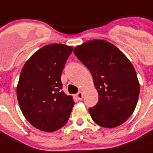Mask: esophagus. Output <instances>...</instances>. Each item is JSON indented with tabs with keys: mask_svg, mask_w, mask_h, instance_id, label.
<instances>
[{
	"mask_svg": "<svg viewBox=\"0 0 153 153\" xmlns=\"http://www.w3.org/2000/svg\"><path fill=\"white\" fill-rule=\"evenodd\" d=\"M76 98L78 100H81L83 99V92L82 91H79L78 93L76 94Z\"/></svg>",
	"mask_w": 153,
	"mask_h": 153,
	"instance_id": "esophagus-1",
	"label": "esophagus"
}]
</instances>
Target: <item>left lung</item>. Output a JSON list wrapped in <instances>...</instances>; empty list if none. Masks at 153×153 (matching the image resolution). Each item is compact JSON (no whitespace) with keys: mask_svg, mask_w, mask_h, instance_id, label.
<instances>
[{"mask_svg":"<svg viewBox=\"0 0 153 153\" xmlns=\"http://www.w3.org/2000/svg\"><path fill=\"white\" fill-rule=\"evenodd\" d=\"M73 52L91 72L99 93L98 102L88 109L94 122L105 128L125 123L136 107L140 92L131 62L105 40L84 42Z\"/></svg>","mask_w":153,"mask_h":153,"instance_id":"obj_1","label":"left lung"}]
</instances>
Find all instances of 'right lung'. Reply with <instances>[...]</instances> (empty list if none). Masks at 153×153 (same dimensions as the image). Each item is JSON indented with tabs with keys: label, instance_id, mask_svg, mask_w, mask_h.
<instances>
[{
	"label": "right lung",
	"instance_id": "add662e5",
	"mask_svg": "<svg viewBox=\"0 0 153 153\" xmlns=\"http://www.w3.org/2000/svg\"><path fill=\"white\" fill-rule=\"evenodd\" d=\"M73 50L63 44L47 45L22 69L16 91L19 107L27 120L40 130L56 131L69 120L75 102L62 91L61 76Z\"/></svg>",
	"mask_w": 153,
	"mask_h": 153
}]
</instances>
